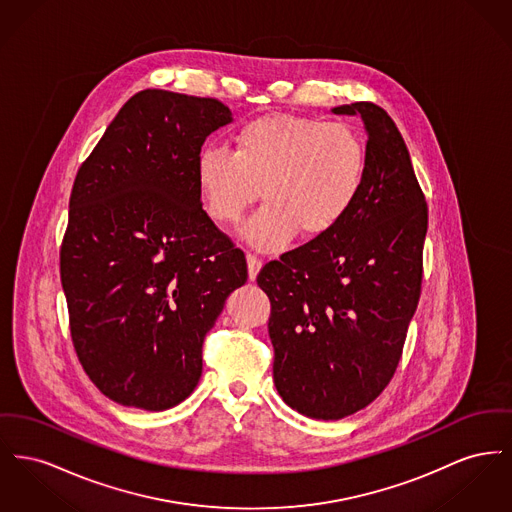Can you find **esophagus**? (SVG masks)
Returning a JSON list of instances; mask_svg holds the SVG:
<instances>
[{
	"mask_svg": "<svg viewBox=\"0 0 512 512\" xmlns=\"http://www.w3.org/2000/svg\"><path fill=\"white\" fill-rule=\"evenodd\" d=\"M263 267V259L257 257L255 253H247V272H249V278L255 280L257 272L261 271Z\"/></svg>",
	"mask_w": 512,
	"mask_h": 512,
	"instance_id": "34e87169",
	"label": "esophagus"
}]
</instances>
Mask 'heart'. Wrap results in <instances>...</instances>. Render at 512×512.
<instances>
[{
  "label": "heart",
  "instance_id": "b5f03b06",
  "mask_svg": "<svg viewBox=\"0 0 512 512\" xmlns=\"http://www.w3.org/2000/svg\"><path fill=\"white\" fill-rule=\"evenodd\" d=\"M195 170L205 211L222 226L238 224L261 189L265 207L245 236L280 249L296 234H331L352 212L367 178V145L348 123L272 114L241 125L234 151L203 149Z\"/></svg>",
  "mask_w": 512,
  "mask_h": 512
}]
</instances>
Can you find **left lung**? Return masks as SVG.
Instances as JSON below:
<instances>
[{
  "label": "left lung",
  "instance_id": "left-lung-1",
  "mask_svg": "<svg viewBox=\"0 0 512 512\" xmlns=\"http://www.w3.org/2000/svg\"><path fill=\"white\" fill-rule=\"evenodd\" d=\"M334 114H360L367 129L360 201L331 234L257 274L271 300L276 391L315 420L352 416L391 383L420 301L427 232L425 195L391 116L365 100Z\"/></svg>",
  "mask_w": 512,
  "mask_h": 512
}]
</instances>
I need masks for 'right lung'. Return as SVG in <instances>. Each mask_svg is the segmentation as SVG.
Masks as SVG:
<instances>
[{
	"label": "right lung",
	"instance_id": "add662e5",
	"mask_svg": "<svg viewBox=\"0 0 512 512\" xmlns=\"http://www.w3.org/2000/svg\"><path fill=\"white\" fill-rule=\"evenodd\" d=\"M232 121L216 98L133 94L81 164L60 249L75 354L98 391L160 412L203 371V342L247 280L245 253L203 211L197 156Z\"/></svg>",
	"mask_w": 512,
	"mask_h": 512
}]
</instances>
